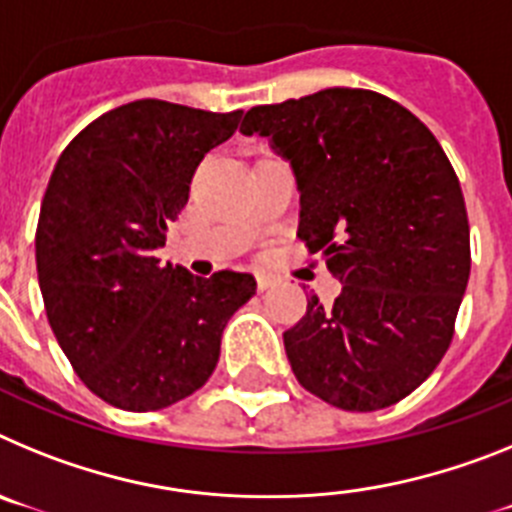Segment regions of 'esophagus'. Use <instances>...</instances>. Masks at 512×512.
Returning <instances> with one entry per match:
<instances>
[{
    "label": "esophagus",
    "instance_id": "obj_1",
    "mask_svg": "<svg viewBox=\"0 0 512 512\" xmlns=\"http://www.w3.org/2000/svg\"><path fill=\"white\" fill-rule=\"evenodd\" d=\"M256 282H259V289L264 292V289H269L277 284V277H271V274H256Z\"/></svg>",
    "mask_w": 512,
    "mask_h": 512
}]
</instances>
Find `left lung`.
Segmentation results:
<instances>
[{
	"mask_svg": "<svg viewBox=\"0 0 512 512\" xmlns=\"http://www.w3.org/2000/svg\"><path fill=\"white\" fill-rule=\"evenodd\" d=\"M300 189L297 238L343 284L312 295L284 333L297 382L341 410L372 413L418 390L454 338L469 282L464 194L436 135L395 99L323 89L246 112Z\"/></svg>",
	"mask_w": 512,
	"mask_h": 512,
	"instance_id": "obj_1",
	"label": "left lung"
}]
</instances>
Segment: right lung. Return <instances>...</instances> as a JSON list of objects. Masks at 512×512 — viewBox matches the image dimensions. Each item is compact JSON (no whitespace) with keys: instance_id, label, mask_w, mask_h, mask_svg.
I'll return each instance as SVG.
<instances>
[{"instance_id":"add662e5","label":"right lung","mask_w":512,"mask_h":512,"mask_svg":"<svg viewBox=\"0 0 512 512\" xmlns=\"http://www.w3.org/2000/svg\"><path fill=\"white\" fill-rule=\"evenodd\" d=\"M241 115L138 99L89 122L53 169L35 230L45 315L81 382L115 408L148 413L200 390L230 315L256 295L251 274L202 279L153 256Z\"/></svg>"}]
</instances>
